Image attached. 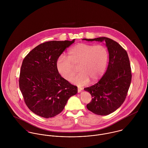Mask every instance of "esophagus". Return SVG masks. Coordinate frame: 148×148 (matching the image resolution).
Returning a JSON list of instances; mask_svg holds the SVG:
<instances>
[{"label": "esophagus", "mask_w": 148, "mask_h": 148, "mask_svg": "<svg viewBox=\"0 0 148 148\" xmlns=\"http://www.w3.org/2000/svg\"><path fill=\"white\" fill-rule=\"evenodd\" d=\"M83 90V88L82 87H80V86H78V92H82V90Z\"/></svg>", "instance_id": "34e87169"}]
</instances>
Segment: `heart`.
Segmentation results:
<instances>
[{
  "label": "heart",
  "mask_w": 148,
  "mask_h": 148,
  "mask_svg": "<svg viewBox=\"0 0 148 148\" xmlns=\"http://www.w3.org/2000/svg\"><path fill=\"white\" fill-rule=\"evenodd\" d=\"M107 48L102 45L80 43L72 47L68 52V57L60 56L56 66L59 74L69 80L77 71L80 73L72 80L74 84L83 85L95 83L103 75L108 60Z\"/></svg>",
  "instance_id": "1"
}]
</instances>
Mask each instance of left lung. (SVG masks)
Returning <instances> with one entry per match:
<instances>
[{
  "label": "left lung",
  "mask_w": 148,
  "mask_h": 148,
  "mask_svg": "<svg viewBox=\"0 0 148 148\" xmlns=\"http://www.w3.org/2000/svg\"><path fill=\"white\" fill-rule=\"evenodd\" d=\"M86 41H104L109 52V64L100 81L85 88L90 93L92 101L86 105L93 113L106 116L116 110L125 100L129 88L132 73L127 51L118 42L106 37L83 39Z\"/></svg>",
  "instance_id": "8db88e82"
}]
</instances>
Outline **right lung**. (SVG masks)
I'll return each mask as SVG.
<instances>
[{
  "instance_id": "1",
  "label": "right lung",
  "mask_w": 148,
  "mask_h": 148,
  "mask_svg": "<svg viewBox=\"0 0 148 148\" xmlns=\"http://www.w3.org/2000/svg\"><path fill=\"white\" fill-rule=\"evenodd\" d=\"M75 40L44 42L30 51L23 61L19 88L25 104L40 117L48 119L58 115L68 99L77 93V87L63 78L56 66L59 56Z\"/></svg>"
}]
</instances>
